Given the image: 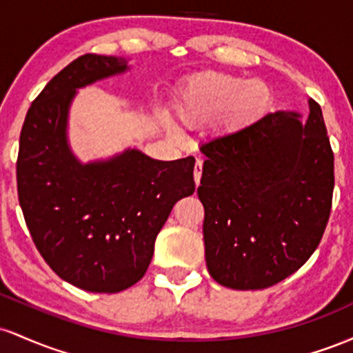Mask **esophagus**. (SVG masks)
<instances>
[{"label":"esophagus","instance_id":"esophagus-1","mask_svg":"<svg viewBox=\"0 0 353 353\" xmlns=\"http://www.w3.org/2000/svg\"><path fill=\"white\" fill-rule=\"evenodd\" d=\"M201 176H202V159H197L196 165H194V181H196V185L201 184Z\"/></svg>","mask_w":353,"mask_h":353}]
</instances>
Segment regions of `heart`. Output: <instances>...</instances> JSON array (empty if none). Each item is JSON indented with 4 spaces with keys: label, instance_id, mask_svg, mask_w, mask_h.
Segmentation results:
<instances>
[{
    "label": "heart",
    "instance_id": "obj_1",
    "mask_svg": "<svg viewBox=\"0 0 353 353\" xmlns=\"http://www.w3.org/2000/svg\"><path fill=\"white\" fill-rule=\"evenodd\" d=\"M270 89L259 79L242 81L229 74H202L188 81L176 103V112L184 124H201L222 111L230 124L252 121L264 111Z\"/></svg>",
    "mask_w": 353,
    "mask_h": 353
}]
</instances>
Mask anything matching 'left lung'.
Returning <instances> with one entry per match:
<instances>
[{
	"instance_id": "left-lung-1",
	"label": "left lung",
	"mask_w": 353,
	"mask_h": 353,
	"mask_svg": "<svg viewBox=\"0 0 353 353\" xmlns=\"http://www.w3.org/2000/svg\"><path fill=\"white\" fill-rule=\"evenodd\" d=\"M197 196L204 205L209 274L221 285L261 290L297 272L323 236L334 154L322 109L275 111L212 137Z\"/></svg>"
}]
</instances>
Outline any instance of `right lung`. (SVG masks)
<instances>
[{"instance_id": "right-lung-1", "label": "right lung", "mask_w": 353, "mask_h": 353, "mask_svg": "<svg viewBox=\"0 0 353 353\" xmlns=\"http://www.w3.org/2000/svg\"><path fill=\"white\" fill-rule=\"evenodd\" d=\"M129 59L84 54L44 86L24 119L16 164L24 221L63 281L117 294L143 279L177 201L196 189L194 157L152 159L136 148L83 163L68 129L78 89L124 74Z\"/></svg>"}]
</instances>
